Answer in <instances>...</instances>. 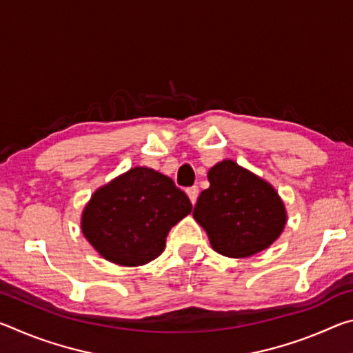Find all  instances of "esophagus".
<instances>
[{"instance_id": "esophagus-1", "label": "esophagus", "mask_w": 353, "mask_h": 353, "mask_svg": "<svg viewBox=\"0 0 353 353\" xmlns=\"http://www.w3.org/2000/svg\"><path fill=\"white\" fill-rule=\"evenodd\" d=\"M187 194L191 201V204H196V201H198V196H199V188L196 187V185L194 187H190L187 188Z\"/></svg>"}]
</instances>
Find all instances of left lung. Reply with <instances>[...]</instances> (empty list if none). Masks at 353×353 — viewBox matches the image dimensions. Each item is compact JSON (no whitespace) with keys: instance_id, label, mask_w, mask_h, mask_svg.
<instances>
[{"instance_id":"8db88e82","label":"left lung","mask_w":353,"mask_h":353,"mask_svg":"<svg viewBox=\"0 0 353 353\" xmlns=\"http://www.w3.org/2000/svg\"><path fill=\"white\" fill-rule=\"evenodd\" d=\"M208 182L193 216L216 252L232 259L250 256L270 248L282 234L285 207L270 183L232 160L214 165Z\"/></svg>"}]
</instances>
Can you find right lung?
<instances>
[{"mask_svg":"<svg viewBox=\"0 0 353 353\" xmlns=\"http://www.w3.org/2000/svg\"><path fill=\"white\" fill-rule=\"evenodd\" d=\"M191 208L170 177L139 166L92 196L82 213V232L104 259L140 266L163 252L171 227Z\"/></svg>","mask_w":353,"mask_h":353,"instance_id":"add662e5","label":"right lung"}]
</instances>
